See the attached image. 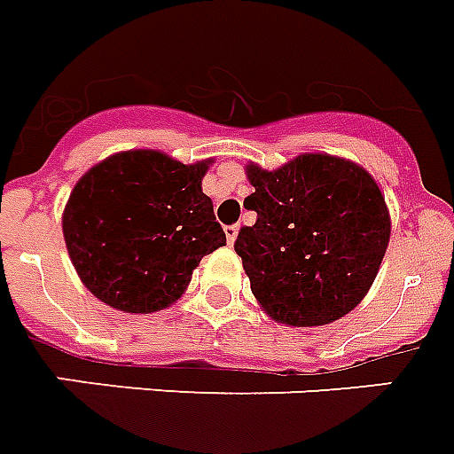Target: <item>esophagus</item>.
<instances>
[{
  "mask_svg": "<svg viewBox=\"0 0 454 454\" xmlns=\"http://www.w3.org/2000/svg\"><path fill=\"white\" fill-rule=\"evenodd\" d=\"M224 234H227V241H230V244H234L239 237V227L237 224H230V227H224Z\"/></svg>",
  "mask_w": 454,
  "mask_h": 454,
  "instance_id": "34e87169",
  "label": "esophagus"
}]
</instances>
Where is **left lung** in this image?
Instances as JSON below:
<instances>
[{"instance_id": "left-lung-1", "label": "left lung", "mask_w": 454, "mask_h": 454, "mask_svg": "<svg viewBox=\"0 0 454 454\" xmlns=\"http://www.w3.org/2000/svg\"><path fill=\"white\" fill-rule=\"evenodd\" d=\"M246 177L255 190L244 206L257 220L239 230L234 250L260 309L277 324L311 328L358 307L391 237L375 177L324 152L274 170L250 161Z\"/></svg>"}]
</instances>
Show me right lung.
I'll use <instances>...</instances> for the list:
<instances>
[{
	"mask_svg": "<svg viewBox=\"0 0 454 454\" xmlns=\"http://www.w3.org/2000/svg\"><path fill=\"white\" fill-rule=\"evenodd\" d=\"M210 164L126 150L79 177L63 210V237L82 284L100 302L126 314L166 309L183 297L201 257L227 244L201 190Z\"/></svg>",
	"mask_w": 454,
	"mask_h": 454,
	"instance_id": "add662e5",
	"label": "right lung"
}]
</instances>
